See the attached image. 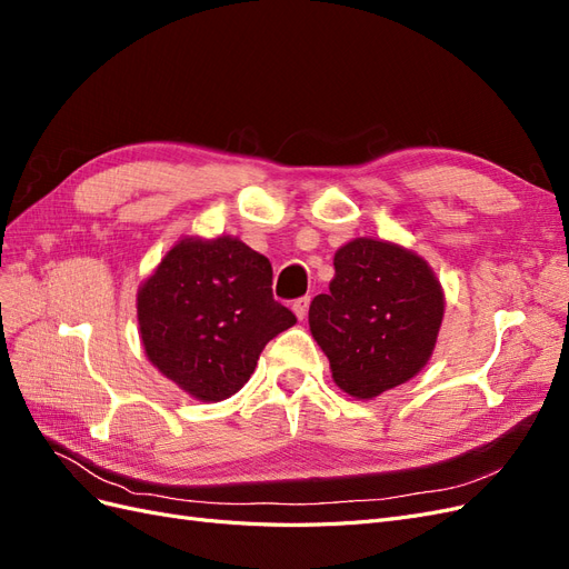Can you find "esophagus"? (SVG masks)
I'll return each mask as SVG.
<instances>
[{
	"mask_svg": "<svg viewBox=\"0 0 569 569\" xmlns=\"http://www.w3.org/2000/svg\"><path fill=\"white\" fill-rule=\"evenodd\" d=\"M308 306H311V297H301V299H297L295 301V316L299 318V320H306V316H308Z\"/></svg>",
	"mask_w": 569,
	"mask_h": 569,
	"instance_id": "34e87169",
	"label": "esophagus"
}]
</instances>
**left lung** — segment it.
Listing matches in <instances>:
<instances>
[{
	"instance_id": "8db88e82",
	"label": "left lung",
	"mask_w": 569,
	"mask_h": 569,
	"mask_svg": "<svg viewBox=\"0 0 569 569\" xmlns=\"http://www.w3.org/2000/svg\"><path fill=\"white\" fill-rule=\"evenodd\" d=\"M443 306L441 282L420 253L356 237L337 249L330 291L311 301L308 325L335 385L370 401L427 366Z\"/></svg>"
}]
</instances>
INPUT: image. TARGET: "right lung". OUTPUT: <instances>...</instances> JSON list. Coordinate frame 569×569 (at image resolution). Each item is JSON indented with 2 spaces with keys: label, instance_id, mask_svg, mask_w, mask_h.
<instances>
[{
  "label": "right lung",
  "instance_id": "add662e5",
  "mask_svg": "<svg viewBox=\"0 0 569 569\" xmlns=\"http://www.w3.org/2000/svg\"><path fill=\"white\" fill-rule=\"evenodd\" d=\"M297 322L272 299V268L242 239L182 237L137 289L149 363L203 403L226 401L266 343Z\"/></svg>",
  "mask_w": 569,
  "mask_h": 569
}]
</instances>
